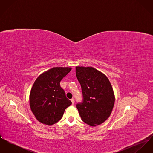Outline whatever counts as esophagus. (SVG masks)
I'll return each mask as SVG.
<instances>
[{
	"label": "esophagus",
	"instance_id": "34e87169",
	"mask_svg": "<svg viewBox=\"0 0 153 153\" xmlns=\"http://www.w3.org/2000/svg\"><path fill=\"white\" fill-rule=\"evenodd\" d=\"M71 101L72 105H74V100L73 98H72V99H71Z\"/></svg>",
	"mask_w": 153,
	"mask_h": 153
}]
</instances>
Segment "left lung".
I'll list each match as a JSON object with an SVG mask.
<instances>
[{
    "label": "left lung",
    "instance_id": "8db88e82",
    "mask_svg": "<svg viewBox=\"0 0 153 153\" xmlns=\"http://www.w3.org/2000/svg\"><path fill=\"white\" fill-rule=\"evenodd\" d=\"M76 73L83 95V101L76 105L82 120L91 126L101 125L109 117L114 106L111 84L104 73L93 67L76 66Z\"/></svg>",
    "mask_w": 153,
    "mask_h": 153
}]
</instances>
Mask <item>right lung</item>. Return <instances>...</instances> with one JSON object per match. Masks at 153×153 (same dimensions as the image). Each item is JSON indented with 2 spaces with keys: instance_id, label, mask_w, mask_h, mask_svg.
Returning <instances> with one entry per match:
<instances>
[{
  "instance_id": "1",
  "label": "right lung",
  "mask_w": 153,
  "mask_h": 153,
  "mask_svg": "<svg viewBox=\"0 0 153 153\" xmlns=\"http://www.w3.org/2000/svg\"><path fill=\"white\" fill-rule=\"evenodd\" d=\"M71 70L68 67L53 68L35 80L30 94V106L41 123L47 125L56 123L71 104L60 85V81Z\"/></svg>"
}]
</instances>
